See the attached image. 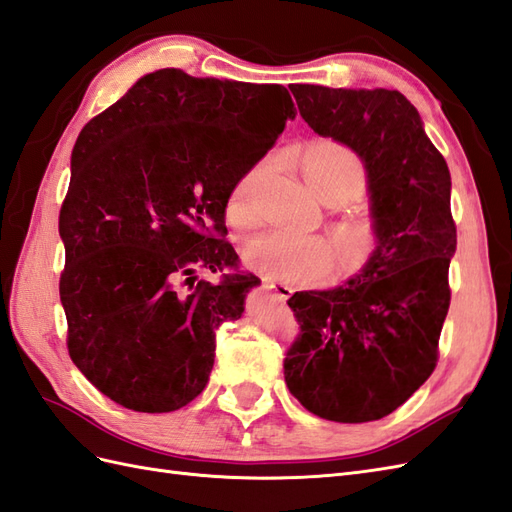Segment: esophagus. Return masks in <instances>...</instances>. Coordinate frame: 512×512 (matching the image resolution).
I'll return each mask as SVG.
<instances>
[{
	"label": "esophagus",
	"instance_id": "obj_1",
	"mask_svg": "<svg viewBox=\"0 0 512 512\" xmlns=\"http://www.w3.org/2000/svg\"><path fill=\"white\" fill-rule=\"evenodd\" d=\"M261 283H264V290L274 292L279 298H290L292 292H294L292 285H287L285 281H279V279H274V277H264V279H261Z\"/></svg>",
	"mask_w": 512,
	"mask_h": 512
}]
</instances>
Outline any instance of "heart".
I'll use <instances>...</instances> for the list:
<instances>
[{"mask_svg": "<svg viewBox=\"0 0 512 512\" xmlns=\"http://www.w3.org/2000/svg\"><path fill=\"white\" fill-rule=\"evenodd\" d=\"M303 173L309 188L320 199L348 201L365 192L368 173L355 149L335 140L316 142L305 153ZM259 170L244 175L229 194L227 220L235 227L251 225V192ZM348 268L361 266L374 246V229L365 222H342L337 229ZM244 261L251 268L283 281L318 283L329 279L337 268V253L324 235H294L266 231L255 235L244 246Z\"/></svg>", "mask_w": 512, "mask_h": 512, "instance_id": "b5f03b06", "label": "heart"}]
</instances>
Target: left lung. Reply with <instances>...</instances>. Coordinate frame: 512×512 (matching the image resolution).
<instances>
[{
  "instance_id": "left-lung-1",
  "label": "left lung",
  "mask_w": 512,
  "mask_h": 512,
  "mask_svg": "<svg viewBox=\"0 0 512 512\" xmlns=\"http://www.w3.org/2000/svg\"><path fill=\"white\" fill-rule=\"evenodd\" d=\"M290 90L316 134L348 144L365 162L376 248L346 285L287 300L300 337L283 363L285 383L322 419L374 422L437 368L456 251L450 170L398 90Z\"/></svg>"
}]
</instances>
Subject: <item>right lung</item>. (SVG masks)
Wrapping results in <instances>:
<instances>
[{
	"instance_id": "add662e5",
	"label": "right lung",
	"mask_w": 512,
	"mask_h": 512,
	"mask_svg": "<svg viewBox=\"0 0 512 512\" xmlns=\"http://www.w3.org/2000/svg\"><path fill=\"white\" fill-rule=\"evenodd\" d=\"M294 116L285 86L162 69L84 125L60 207V300L69 355L103 396L170 413L205 389L216 329L259 285L225 240L229 194ZM205 267L218 284L191 277Z\"/></svg>"
}]
</instances>
